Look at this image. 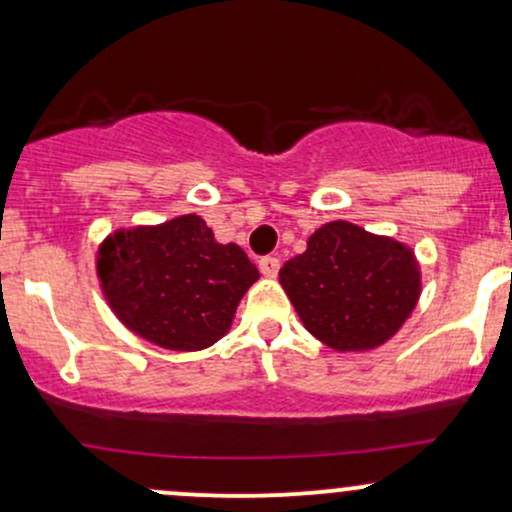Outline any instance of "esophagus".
<instances>
[{"label": "esophagus", "instance_id": "34e87169", "mask_svg": "<svg viewBox=\"0 0 512 512\" xmlns=\"http://www.w3.org/2000/svg\"><path fill=\"white\" fill-rule=\"evenodd\" d=\"M258 268H261V273L266 275V278H275V275H278V271H280V261L275 256H266V258H261V261H258Z\"/></svg>", "mask_w": 512, "mask_h": 512}]
</instances>
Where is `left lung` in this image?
Segmentation results:
<instances>
[{
    "instance_id": "8db88e82",
    "label": "left lung",
    "mask_w": 512,
    "mask_h": 512,
    "mask_svg": "<svg viewBox=\"0 0 512 512\" xmlns=\"http://www.w3.org/2000/svg\"><path fill=\"white\" fill-rule=\"evenodd\" d=\"M304 329L338 353L387 343L421 297V266L406 244L336 220L280 268Z\"/></svg>"
}]
</instances>
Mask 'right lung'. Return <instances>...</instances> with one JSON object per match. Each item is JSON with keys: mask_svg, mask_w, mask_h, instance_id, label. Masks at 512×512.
Returning a JSON list of instances; mask_svg holds the SVG:
<instances>
[{"mask_svg": "<svg viewBox=\"0 0 512 512\" xmlns=\"http://www.w3.org/2000/svg\"><path fill=\"white\" fill-rule=\"evenodd\" d=\"M96 275L125 329L166 350H203L232 326L258 268L220 244L200 215L116 229L101 241Z\"/></svg>", "mask_w": 512, "mask_h": 512, "instance_id": "add662e5", "label": "right lung"}]
</instances>
